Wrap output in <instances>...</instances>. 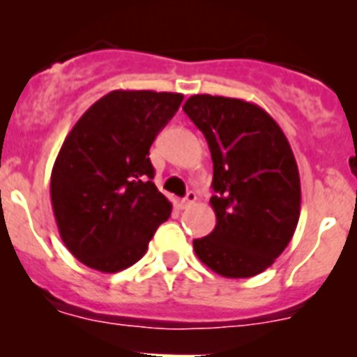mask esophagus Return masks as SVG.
<instances>
[{
	"label": "esophagus",
	"mask_w": 357,
	"mask_h": 357,
	"mask_svg": "<svg viewBox=\"0 0 357 357\" xmlns=\"http://www.w3.org/2000/svg\"><path fill=\"white\" fill-rule=\"evenodd\" d=\"M195 202H197V193H195V191H189V193L181 200V209H188L189 206H193Z\"/></svg>",
	"instance_id": "1"
}]
</instances>
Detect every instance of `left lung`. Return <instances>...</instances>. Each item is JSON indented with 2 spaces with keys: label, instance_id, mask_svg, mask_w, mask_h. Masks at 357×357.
Masks as SVG:
<instances>
[{
  "label": "left lung",
  "instance_id": "1",
  "mask_svg": "<svg viewBox=\"0 0 357 357\" xmlns=\"http://www.w3.org/2000/svg\"><path fill=\"white\" fill-rule=\"evenodd\" d=\"M184 112L209 144L216 193V227L195 239V252L218 275H257L284 252L301 216L291 146L275 119L245 100L195 94Z\"/></svg>",
  "mask_w": 357,
  "mask_h": 357
}]
</instances>
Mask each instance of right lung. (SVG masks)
Listing matches in <instances>:
<instances>
[{
  "mask_svg": "<svg viewBox=\"0 0 357 357\" xmlns=\"http://www.w3.org/2000/svg\"><path fill=\"white\" fill-rule=\"evenodd\" d=\"M182 100L178 93L112 91L66 137L50 193L62 241L85 266L103 273L132 266L172 214L151 182L148 155Z\"/></svg>",
  "mask_w": 357,
  "mask_h": 357,
  "instance_id": "add662e5",
  "label": "right lung"
}]
</instances>
